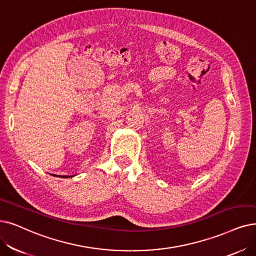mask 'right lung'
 I'll return each mask as SVG.
<instances>
[{
    "instance_id": "right-lung-1",
    "label": "right lung",
    "mask_w": 256,
    "mask_h": 256,
    "mask_svg": "<svg viewBox=\"0 0 256 256\" xmlns=\"http://www.w3.org/2000/svg\"><path fill=\"white\" fill-rule=\"evenodd\" d=\"M62 178H68V176H62Z\"/></svg>"
}]
</instances>
